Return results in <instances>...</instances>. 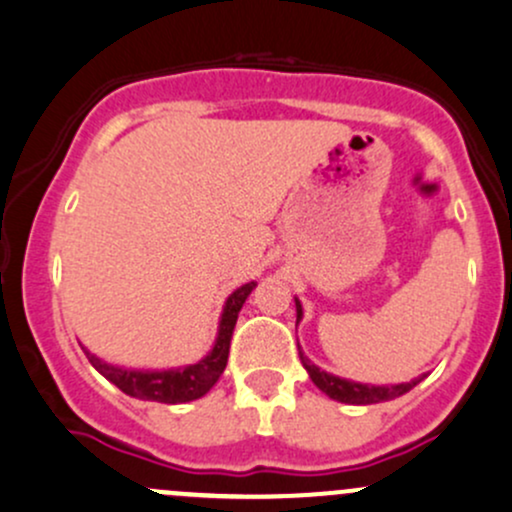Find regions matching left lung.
<instances>
[{
    "label": "left lung",
    "instance_id": "obj_1",
    "mask_svg": "<svg viewBox=\"0 0 512 512\" xmlns=\"http://www.w3.org/2000/svg\"><path fill=\"white\" fill-rule=\"evenodd\" d=\"M295 310H298V322L302 320V305L300 300L295 298ZM300 349V344H298ZM300 361L305 366V371L310 373L312 383L322 390L324 395H329L332 400H339V403H349V405H373V403H383V400H393L405 395L408 390H412L417 383L422 381L425 376L412 378L408 383H395V386H368V383H356L349 381V378H339L334 373L320 371L305 354L300 351Z\"/></svg>",
    "mask_w": 512,
    "mask_h": 512
}]
</instances>
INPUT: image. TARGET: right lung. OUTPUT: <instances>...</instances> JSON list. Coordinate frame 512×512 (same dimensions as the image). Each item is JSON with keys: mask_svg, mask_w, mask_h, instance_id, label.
I'll use <instances>...</instances> for the list:
<instances>
[{"mask_svg": "<svg viewBox=\"0 0 512 512\" xmlns=\"http://www.w3.org/2000/svg\"><path fill=\"white\" fill-rule=\"evenodd\" d=\"M256 288V283L241 285L229 295L224 302L222 317H219V329L217 339H214L212 349L207 351L205 359H200L197 364H188L180 368H168V371H139V368H122L112 366L107 361L97 359L95 354L85 349L90 364L107 378L109 383H114L122 393L131 395V398L139 400H156V403H190V400L202 398L205 393H210V388L219 381V376L227 368L229 359V344H232L234 324L239 317V310L244 307L246 298L251 295V290Z\"/></svg>", "mask_w": 512, "mask_h": 512, "instance_id": "right-lung-1", "label": "right lung"}]
</instances>
